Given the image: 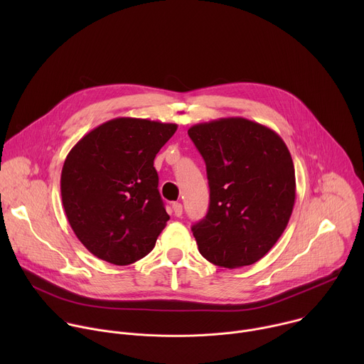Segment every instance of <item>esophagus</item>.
I'll list each match as a JSON object with an SVG mask.
<instances>
[{
  "label": "esophagus",
  "mask_w": 364,
  "mask_h": 364,
  "mask_svg": "<svg viewBox=\"0 0 364 364\" xmlns=\"http://www.w3.org/2000/svg\"><path fill=\"white\" fill-rule=\"evenodd\" d=\"M173 210H174V215L180 218L183 215V205H181V203H178V201L173 203Z\"/></svg>",
  "instance_id": "esophagus-1"
}]
</instances>
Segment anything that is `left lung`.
<instances>
[{
    "label": "left lung",
    "mask_w": 364,
    "mask_h": 364,
    "mask_svg": "<svg viewBox=\"0 0 364 364\" xmlns=\"http://www.w3.org/2000/svg\"><path fill=\"white\" fill-rule=\"evenodd\" d=\"M205 163L210 204L191 230L198 252L222 268L262 259L284 233L295 203V170L282 138L246 118L193 125Z\"/></svg>",
    "instance_id": "1"
}]
</instances>
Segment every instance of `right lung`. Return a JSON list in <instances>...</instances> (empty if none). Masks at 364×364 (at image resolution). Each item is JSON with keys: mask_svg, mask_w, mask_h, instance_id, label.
<instances>
[{"mask_svg": "<svg viewBox=\"0 0 364 364\" xmlns=\"http://www.w3.org/2000/svg\"><path fill=\"white\" fill-rule=\"evenodd\" d=\"M176 124L115 118L87 132L63 164L60 191L77 239L96 257L129 265L148 255L170 216L154 159Z\"/></svg>", "mask_w": 364, "mask_h": 364, "instance_id": "right-lung-1", "label": "right lung"}]
</instances>
